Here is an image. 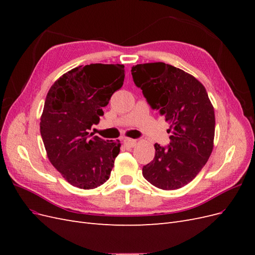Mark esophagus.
I'll return each mask as SVG.
<instances>
[{"label": "esophagus", "mask_w": 255, "mask_h": 255, "mask_svg": "<svg viewBox=\"0 0 255 255\" xmlns=\"http://www.w3.org/2000/svg\"><path fill=\"white\" fill-rule=\"evenodd\" d=\"M125 145L128 146V148H133V146L136 145V140L132 139V138H126Z\"/></svg>", "instance_id": "esophagus-1"}]
</instances>
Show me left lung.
Returning <instances> with one entry per match:
<instances>
[{"label": "left lung", "instance_id": "left-lung-1", "mask_svg": "<svg viewBox=\"0 0 255 255\" xmlns=\"http://www.w3.org/2000/svg\"><path fill=\"white\" fill-rule=\"evenodd\" d=\"M153 110L170 125V143L154 144L155 156L142 175L164 190L179 189L195 179L214 148L215 112L205 87L195 76L165 63L139 64L130 70Z\"/></svg>", "mask_w": 255, "mask_h": 255}]
</instances>
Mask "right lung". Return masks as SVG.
I'll list each match as a JSON object with an SVG mask.
<instances>
[{
  "instance_id": "add662e5",
  "label": "right lung",
  "mask_w": 255,
  "mask_h": 255,
  "mask_svg": "<svg viewBox=\"0 0 255 255\" xmlns=\"http://www.w3.org/2000/svg\"><path fill=\"white\" fill-rule=\"evenodd\" d=\"M123 81V65L90 64L61 75L48 92L40 134L51 164L74 187L94 189L110 179L121 144L89 129Z\"/></svg>"
}]
</instances>
